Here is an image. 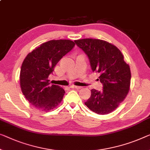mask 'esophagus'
<instances>
[{
  "instance_id": "1",
  "label": "esophagus",
  "mask_w": 150,
  "mask_h": 150,
  "mask_svg": "<svg viewBox=\"0 0 150 150\" xmlns=\"http://www.w3.org/2000/svg\"><path fill=\"white\" fill-rule=\"evenodd\" d=\"M71 88H75V89H80V88L81 87H79V86H74V85H71V86H70Z\"/></svg>"
}]
</instances>
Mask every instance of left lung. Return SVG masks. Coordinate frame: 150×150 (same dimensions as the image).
I'll list each match as a JSON object with an SVG mask.
<instances>
[{
    "instance_id": "1",
    "label": "left lung",
    "mask_w": 150,
    "mask_h": 150,
    "mask_svg": "<svg viewBox=\"0 0 150 150\" xmlns=\"http://www.w3.org/2000/svg\"><path fill=\"white\" fill-rule=\"evenodd\" d=\"M75 42L88 55L91 69L100 75L103 84L102 91L91 89L85 104L98 115L112 112L124 101L130 89V67L119 49L105 40L86 38Z\"/></svg>"
}]
</instances>
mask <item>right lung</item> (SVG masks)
<instances>
[{"label": "right lung", "instance_id": "right-lung-1", "mask_svg": "<svg viewBox=\"0 0 150 150\" xmlns=\"http://www.w3.org/2000/svg\"><path fill=\"white\" fill-rule=\"evenodd\" d=\"M75 44L69 40H50L35 48L24 59L20 71V87L26 100L38 110L48 112L61 102L65 91L59 86H51L48 77Z\"/></svg>", "mask_w": 150, "mask_h": 150}]
</instances>
